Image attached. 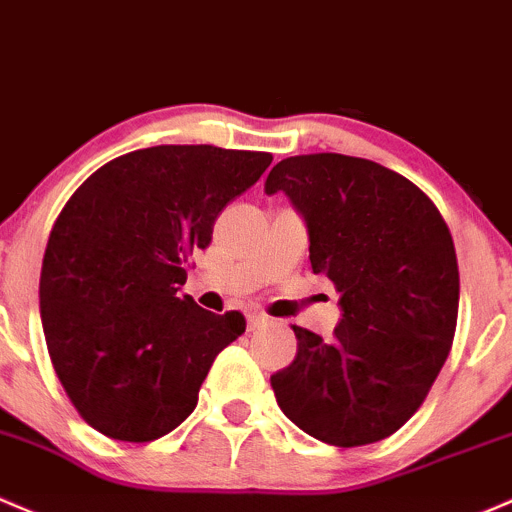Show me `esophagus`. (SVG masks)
<instances>
[{
	"label": "esophagus",
	"mask_w": 512,
	"mask_h": 512,
	"mask_svg": "<svg viewBox=\"0 0 512 512\" xmlns=\"http://www.w3.org/2000/svg\"><path fill=\"white\" fill-rule=\"evenodd\" d=\"M267 324V316L265 314H250L247 316V326H250V331H255V328H260V326H265Z\"/></svg>",
	"instance_id": "obj_1"
}]
</instances>
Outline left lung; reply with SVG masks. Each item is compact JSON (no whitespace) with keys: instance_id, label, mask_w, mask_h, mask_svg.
<instances>
[{"instance_id":"left-lung-1","label":"left lung","mask_w":512,"mask_h":512,"mask_svg":"<svg viewBox=\"0 0 512 512\" xmlns=\"http://www.w3.org/2000/svg\"><path fill=\"white\" fill-rule=\"evenodd\" d=\"M289 196L309 230L311 270L341 292L333 341L292 326L297 358L270 378L282 412L333 446L395 434L427 397L454 341V240L412 181L370 159H282L265 193Z\"/></svg>"}]
</instances>
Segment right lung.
Listing matches in <instances>:
<instances>
[{"mask_svg": "<svg viewBox=\"0 0 512 512\" xmlns=\"http://www.w3.org/2000/svg\"><path fill=\"white\" fill-rule=\"evenodd\" d=\"M272 154L161 144L100 166L66 203L43 255L39 301L58 380L80 417L120 441H154L193 412L215 355L245 333L179 289L230 201Z\"/></svg>", "mask_w": 512, "mask_h": 512, "instance_id": "1", "label": "right lung"}]
</instances>
